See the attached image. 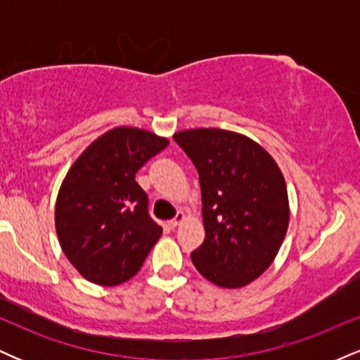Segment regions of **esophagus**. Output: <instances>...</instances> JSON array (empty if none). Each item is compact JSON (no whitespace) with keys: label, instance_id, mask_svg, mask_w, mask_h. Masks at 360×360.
Wrapping results in <instances>:
<instances>
[{"label":"esophagus","instance_id":"esophagus-1","mask_svg":"<svg viewBox=\"0 0 360 360\" xmlns=\"http://www.w3.org/2000/svg\"><path fill=\"white\" fill-rule=\"evenodd\" d=\"M184 218H186V214H184L183 212H179V213H177V214H176V218H172V220L167 223V225H169V229H176V226L179 225V223L183 221Z\"/></svg>","mask_w":360,"mask_h":360}]
</instances>
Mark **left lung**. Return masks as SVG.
Wrapping results in <instances>:
<instances>
[{
	"label": "left lung",
	"instance_id": "left-lung-1",
	"mask_svg": "<svg viewBox=\"0 0 360 360\" xmlns=\"http://www.w3.org/2000/svg\"><path fill=\"white\" fill-rule=\"evenodd\" d=\"M198 169L205 242L191 254L203 278L220 288L257 279L278 255L289 225L286 181L257 142L221 128L174 134Z\"/></svg>",
	"mask_w": 360,
	"mask_h": 360
}]
</instances>
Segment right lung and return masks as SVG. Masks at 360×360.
Listing matches in <instances>:
<instances>
[{
	"label": "right lung",
	"instance_id": "obj_1",
	"mask_svg": "<svg viewBox=\"0 0 360 360\" xmlns=\"http://www.w3.org/2000/svg\"><path fill=\"white\" fill-rule=\"evenodd\" d=\"M167 146V139L152 131L117 127L69 169L57 194L56 230L82 278L118 286L140 271L162 226L148 214V198L135 174Z\"/></svg>",
	"mask_w": 360,
	"mask_h": 360
}]
</instances>
